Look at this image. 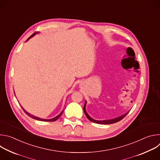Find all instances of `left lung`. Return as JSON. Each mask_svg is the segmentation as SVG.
<instances>
[{"label": "left lung", "mask_w": 160, "mask_h": 160, "mask_svg": "<svg viewBox=\"0 0 160 160\" xmlns=\"http://www.w3.org/2000/svg\"><path fill=\"white\" fill-rule=\"evenodd\" d=\"M86 104H87V101H85V104H84V106H83V111L85 114V115L87 117V118L92 122H94V123H98V124H112V123H117L119 121H120L121 120H122L127 115L129 111H128L127 112H126L125 114H124V115H121L118 117H117V118H112V119H110V120H94L93 118H91L88 115V113L86 111V109H85V106H86Z\"/></svg>", "instance_id": "obj_1"}]
</instances>
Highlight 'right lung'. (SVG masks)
<instances>
[{"label": "right lung", "mask_w": 160, "mask_h": 160, "mask_svg": "<svg viewBox=\"0 0 160 160\" xmlns=\"http://www.w3.org/2000/svg\"><path fill=\"white\" fill-rule=\"evenodd\" d=\"M38 32H35V33H34L33 35H32L27 40V41H28L30 38H31L32 37H33L35 34H37V33H38ZM22 108V107H21ZM22 109H23V111L25 112V113L27 114V115H28L30 117H31V118H33V119H35V120H40V121H45V122H54V121H56V120H57L61 116V115L62 114V112H63V111H64V110H62L59 115H58V116H56V117H54V118H52V119H42V118H38V117H35V116H33V115H31L30 113H29V112H28L27 111H26L23 108H22Z\"/></svg>", "instance_id": "obj_1"}]
</instances>
